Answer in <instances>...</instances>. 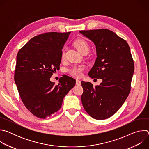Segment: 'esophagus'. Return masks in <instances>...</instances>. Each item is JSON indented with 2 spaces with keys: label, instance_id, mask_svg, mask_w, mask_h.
Instances as JSON below:
<instances>
[{
  "label": "esophagus",
  "instance_id": "34e87169",
  "mask_svg": "<svg viewBox=\"0 0 149 149\" xmlns=\"http://www.w3.org/2000/svg\"><path fill=\"white\" fill-rule=\"evenodd\" d=\"M76 84L77 85V86H79V85H81V81L78 79H77L76 80Z\"/></svg>",
  "mask_w": 149,
  "mask_h": 149
}]
</instances>
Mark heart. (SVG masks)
Returning a JSON list of instances; mask_svg holds the SVG:
<instances>
[{
    "mask_svg": "<svg viewBox=\"0 0 149 149\" xmlns=\"http://www.w3.org/2000/svg\"><path fill=\"white\" fill-rule=\"evenodd\" d=\"M75 47L78 49V50L82 54H87L90 50V45L88 42L84 39H78L75 40L74 42ZM65 52V47H63L61 52V58L62 59L64 58ZM84 66L82 65H74L71 68L68 69V72L72 76L79 78L82 75V71L84 70Z\"/></svg>",
    "mask_w": 149,
    "mask_h": 149,
    "instance_id": "obj_1",
    "label": "heart"
}]
</instances>
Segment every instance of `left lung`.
I'll list each match as a JSON object with an SVG mask.
<instances>
[{"label":"left lung","instance_id":"left-lung-1","mask_svg":"<svg viewBox=\"0 0 149 149\" xmlns=\"http://www.w3.org/2000/svg\"><path fill=\"white\" fill-rule=\"evenodd\" d=\"M79 32L96 46L97 58L88 75L93 79H102L95 87L90 82L81 81L82 104L91 117L104 120L120 109L130 92L133 59L127 42L109 29Z\"/></svg>","mask_w":149,"mask_h":149}]
</instances>
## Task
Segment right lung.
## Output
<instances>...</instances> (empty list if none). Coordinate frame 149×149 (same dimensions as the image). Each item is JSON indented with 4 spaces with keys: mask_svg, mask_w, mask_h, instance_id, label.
I'll use <instances>...</instances> for the list:
<instances>
[{
    "mask_svg": "<svg viewBox=\"0 0 149 149\" xmlns=\"http://www.w3.org/2000/svg\"><path fill=\"white\" fill-rule=\"evenodd\" d=\"M71 32H50L33 37L20 49L14 79L24 104L35 116L46 118L61 107L76 80L63 75L58 84L50 81L59 69L61 52Z\"/></svg>",
    "mask_w": 149,
    "mask_h": 149,
    "instance_id": "1",
    "label": "right lung"
}]
</instances>
